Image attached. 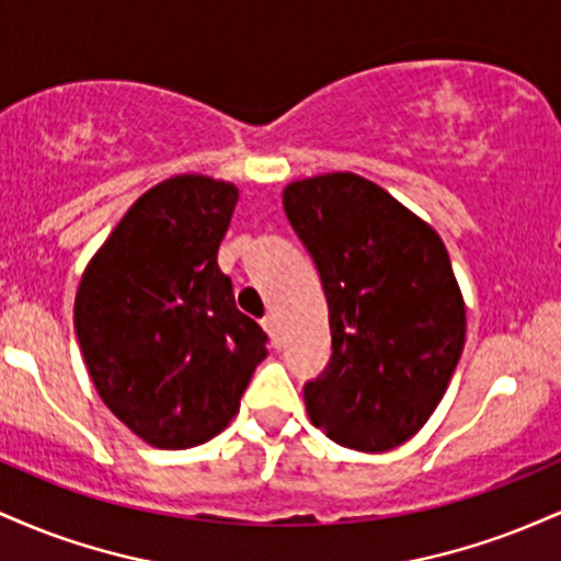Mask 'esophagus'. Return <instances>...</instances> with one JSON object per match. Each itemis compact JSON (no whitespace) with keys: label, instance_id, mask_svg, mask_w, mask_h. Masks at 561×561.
I'll use <instances>...</instances> for the list:
<instances>
[{"label":"esophagus","instance_id":"obj_1","mask_svg":"<svg viewBox=\"0 0 561 561\" xmlns=\"http://www.w3.org/2000/svg\"><path fill=\"white\" fill-rule=\"evenodd\" d=\"M261 324H263V330L268 332V337H272V345H274V347H282L279 324H276V319L272 317V313H268V317H263V319H261Z\"/></svg>","mask_w":561,"mask_h":561}]
</instances>
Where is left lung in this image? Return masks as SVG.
Segmentation results:
<instances>
[{
    "label": "left lung",
    "instance_id": "obj_1",
    "mask_svg": "<svg viewBox=\"0 0 561 561\" xmlns=\"http://www.w3.org/2000/svg\"><path fill=\"white\" fill-rule=\"evenodd\" d=\"M282 203L330 306L332 356L302 385L308 416L345 448L401 446L430 420L465 351V298L446 244L356 173L300 179Z\"/></svg>",
    "mask_w": 561,
    "mask_h": 561
}]
</instances>
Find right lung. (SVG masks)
Instances as JSON below:
<instances>
[{
  "label": "right lung",
  "mask_w": 561,
  "mask_h": 561,
  "mask_svg": "<svg viewBox=\"0 0 561 561\" xmlns=\"http://www.w3.org/2000/svg\"><path fill=\"white\" fill-rule=\"evenodd\" d=\"M234 205V184L165 179L126 210L76 293V337L96 392L156 448L221 433L266 358V332L218 268Z\"/></svg>",
  "instance_id": "right-lung-1"
}]
</instances>
